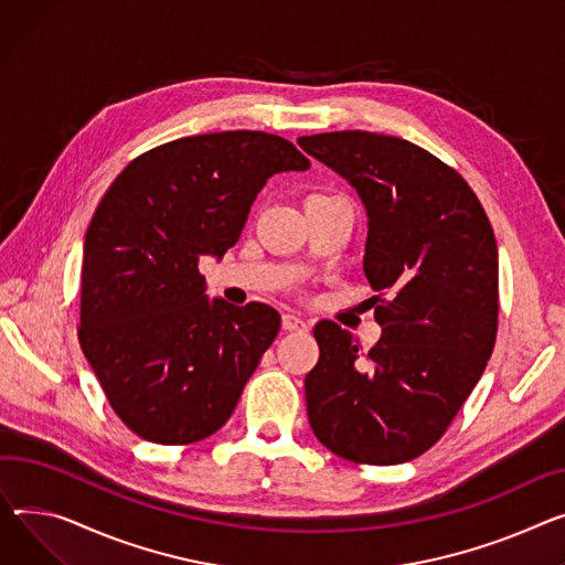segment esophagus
I'll use <instances>...</instances> for the list:
<instances>
[{
    "instance_id": "34e87169",
    "label": "esophagus",
    "mask_w": 565,
    "mask_h": 565,
    "mask_svg": "<svg viewBox=\"0 0 565 565\" xmlns=\"http://www.w3.org/2000/svg\"><path fill=\"white\" fill-rule=\"evenodd\" d=\"M281 329L284 331H307V322L295 313H284L281 316Z\"/></svg>"
}]
</instances>
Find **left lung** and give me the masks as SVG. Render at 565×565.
Segmentation results:
<instances>
[{
  "instance_id": "left-lung-1",
  "label": "left lung",
  "mask_w": 565,
  "mask_h": 565,
  "mask_svg": "<svg viewBox=\"0 0 565 565\" xmlns=\"http://www.w3.org/2000/svg\"><path fill=\"white\" fill-rule=\"evenodd\" d=\"M297 142L363 200V270L381 302L382 338L367 354L335 322L316 324L320 359L305 380L311 429L354 463L411 461L452 425L493 354V227L468 181L404 138L331 131Z\"/></svg>"
}]
</instances>
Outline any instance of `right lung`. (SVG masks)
<instances>
[{
    "instance_id": "add662e5",
    "label": "right lung",
    "mask_w": 565,
    "mask_h": 565,
    "mask_svg": "<svg viewBox=\"0 0 565 565\" xmlns=\"http://www.w3.org/2000/svg\"><path fill=\"white\" fill-rule=\"evenodd\" d=\"M309 166L275 134H202L136 157L104 193L84 245L79 343L140 438L191 445L230 420L281 318L209 302L200 258L236 245L273 174Z\"/></svg>"
}]
</instances>
